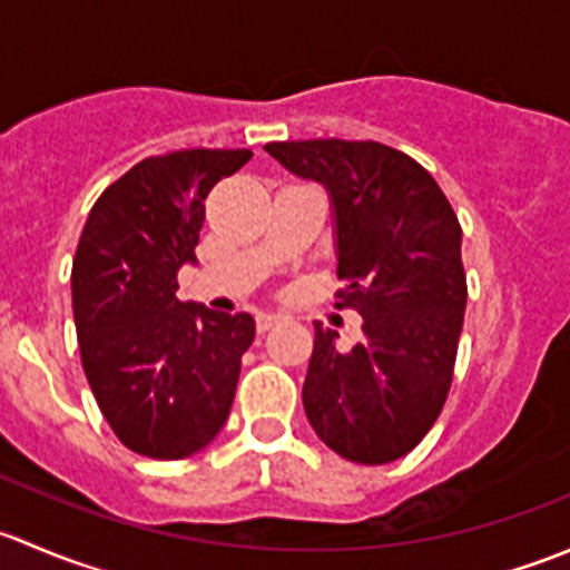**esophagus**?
<instances>
[{
  "instance_id": "obj_1",
  "label": "esophagus",
  "mask_w": 570,
  "mask_h": 570,
  "mask_svg": "<svg viewBox=\"0 0 570 570\" xmlns=\"http://www.w3.org/2000/svg\"><path fill=\"white\" fill-rule=\"evenodd\" d=\"M278 314H269V312H262L256 317V327H258V333H264V331H269V327L273 325H278Z\"/></svg>"
}]
</instances>
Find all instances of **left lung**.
<instances>
[{
  "label": "left lung",
  "mask_w": 570,
  "mask_h": 570,
  "mask_svg": "<svg viewBox=\"0 0 570 570\" xmlns=\"http://www.w3.org/2000/svg\"><path fill=\"white\" fill-rule=\"evenodd\" d=\"M289 174L325 187L336 237V306L361 314V342L314 322L303 407L322 444L381 465L428 435L452 386L463 331L461 223L435 178L375 140L267 142Z\"/></svg>",
  "instance_id": "8db88e82"
}]
</instances>
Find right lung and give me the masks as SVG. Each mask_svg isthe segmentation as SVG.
Instances as JSON below:
<instances>
[{"instance_id":"1","label":"right lung","mask_w":570,"mask_h":570,"mask_svg":"<svg viewBox=\"0 0 570 570\" xmlns=\"http://www.w3.org/2000/svg\"><path fill=\"white\" fill-rule=\"evenodd\" d=\"M250 157L187 148L142 159L101 193L82 228L71 269L79 353L109 428L137 455H195L232 411L256 322L181 303L176 275L195 264L209 189Z\"/></svg>"}]
</instances>
